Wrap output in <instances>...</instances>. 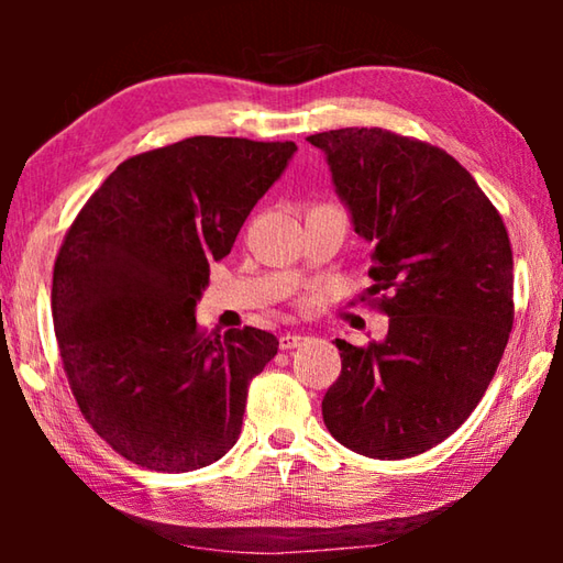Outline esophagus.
Wrapping results in <instances>:
<instances>
[{"instance_id": "34e87169", "label": "esophagus", "mask_w": 563, "mask_h": 563, "mask_svg": "<svg viewBox=\"0 0 563 563\" xmlns=\"http://www.w3.org/2000/svg\"><path fill=\"white\" fill-rule=\"evenodd\" d=\"M302 340H305V335H300V332H285V335H280V350L298 347Z\"/></svg>"}]
</instances>
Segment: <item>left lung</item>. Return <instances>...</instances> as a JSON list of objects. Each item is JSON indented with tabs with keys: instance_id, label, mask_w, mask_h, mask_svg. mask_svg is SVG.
I'll use <instances>...</instances> for the list:
<instances>
[{
	"instance_id": "obj_1",
	"label": "left lung",
	"mask_w": 563,
	"mask_h": 563,
	"mask_svg": "<svg viewBox=\"0 0 563 563\" xmlns=\"http://www.w3.org/2000/svg\"><path fill=\"white\" fill-rule=\"evenodd\" d=\"M325 151L355 233L369 243L383 342L335 340L342 369L322 399L330 434L373 460H407L466 422L514 325L507 225L460 161L387 129L308 136Z\"/></svg>"
}]
</instances>
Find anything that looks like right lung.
<instances>
[{"label":"right lung","mask_w":563,"mask_h":563,"mask_svg":"<svg viewBox=\"0 0 563 563\" xmlns=\"http://www.w3.org/2000/svg\"><path fill=\"white\" fill-rule=\"evenodd\" d=\"M292 141L190 136L123 161L54 263L52 318L81 415L123 460L180 474L235 444L251 379L278 352L258 328H198L194 308Z\"/></svg>","instance_id":"right-lung-1"}]
</instances>
